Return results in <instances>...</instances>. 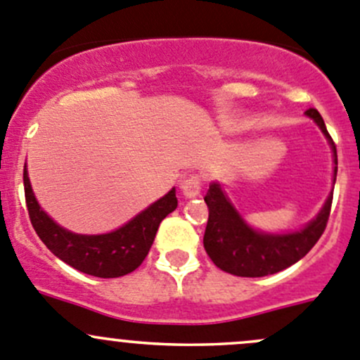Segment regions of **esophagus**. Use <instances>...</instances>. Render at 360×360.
I'll use <instances>...</instances> for the list:
<instances>
[{
    "label": "esophagus",
    "instance_id": "1",
    "mask_svg": "<svg viewBox=\"0 0 360 360\" xmlns=\"http://www.w3.org/2000/svg\"><path fill=\"white\" fill-rule=\"evenodd\" d=\"M201 185H202V180L199 175H188L185 176L184 180H181L180 184V188H181V194L185 195V198H195V195H199V192H201Z\"/></svg>",
    "mask_w": 360,
    "mask_h": 360
}]
</instances>
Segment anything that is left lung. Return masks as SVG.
I'll list each match as a JSON object with an SVG mask.
<instances>
[{
  "label": "left lung",
  "mask_w": 360,
  "mask_h": 360,
  "mask_svg": "<svg viewBox=\"0 0 360 360\" xmlns=\"http://www.w3.org/2000/svg\"><path fill=\"white\" fill-rule=\"evenodd\" d=\"M306 115L315 120L316 126L322 129L329 140L330 148L334 152V180L338 173V155L334 141L330 140L326 129L322 115L315 108L306 110ZM334 188V187H333ZM205 202L208 205V224H206L205 245L206 254L213 261L217 268L236 276H257L275 275L289 266L296 264L304 257L313 245L322 236L327 226V219L330 213L333 192L327 195L322 210L316 213L311 222L306 224L300 231L292 233H262L254 229L245 222L233 202L227 198L226 191L219 181L210 184L208 192L205 195Z\"/></svg>",
  "instance_id": "left-lung-1"
}]
</instances>
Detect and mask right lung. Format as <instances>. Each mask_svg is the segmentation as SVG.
Listing matches in <instances>:
<instances>
[{
  "label": "right lung",
  "mask_w": 360,
  "mask_h": 360,
  "mask_svg": "<svg viewBox=\"0 0 360 360\" xmlns=\"http://www.w3.org/2000/svg\"><path fill=\"white\" fill-rule=\"evenodd\" d=\"M24 192L31 224L49 250L71 268L98 278H117L134 271L147 257L159 224L179 206L173 187L168 194L112 233L77 234L60 227L41 210L31 188L26 166Z\"/></svg>",
  "instance_id": "1"
}]
</instances>
